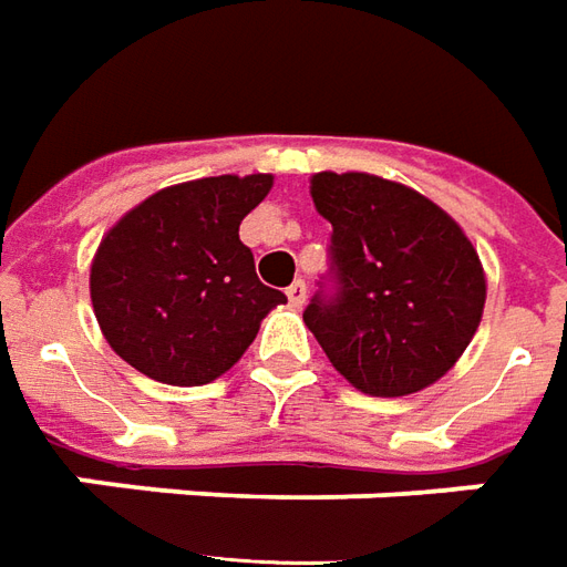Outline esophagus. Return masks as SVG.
Wrapping results in <instances>:
<instances>
[{
    "mask_svg": "<svg viewBox=\"0 0 567 567\" xmlns=\"http://www.w3.org/2000/svg\"><path fill=\"white\" fill-rule=\"evenodd\" d=\"M285 295H288V300H291V307L300 310V307L307 303V282H303V279H295V282L285 288Z\"/></svg>",
    "mask_w": 567,
    "mask_h": 567,
    "instance_id": "34e87169",
    "label": "esophagus"
}]
</instances>
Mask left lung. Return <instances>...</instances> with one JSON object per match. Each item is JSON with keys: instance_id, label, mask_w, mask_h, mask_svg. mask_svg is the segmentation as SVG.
Returning a JSON list of instances; mask_svg holds the SVG:
<instances>
[{"instance_id": "left-lung-1", "label": "left lung", "mask_w": 567, "mask_h": 567, "mask_svg": "<svg viewBox=\"0 0 567 567\" xmlns=\"http://www.w3.org/2000/svg\"><path fill=\"white\" fill-rule=\"evenodd\" d=\"M331 224L334 291L303 310L331 365L380 399L449 374L485 310V270L457 220L417 189L365 172L312 174Z\"/></svg>"}]
</instances>
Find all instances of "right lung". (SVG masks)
Masks as SVG:
<instances>
[{
  "label": "right lung",
  "mask_w": 567,
  "mask_h": 567,
  "mask_svg": "<svg viewBox=\"0 0 567 567\" xmlns=\"http://www.w3.org/2000/svg\"><path fill=\"white\" fill-rule=\"evenodd\" d=\"M272 174H220L134 205L91 260V307L106 343L146 378L202 386L243 359L282 291L257 279L239 239Z\"/></svg>",
  "instance_id": "obj_1"
}]
</instances>
